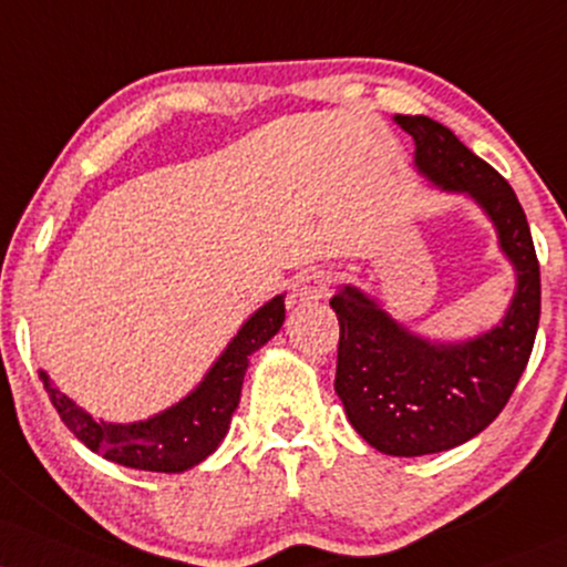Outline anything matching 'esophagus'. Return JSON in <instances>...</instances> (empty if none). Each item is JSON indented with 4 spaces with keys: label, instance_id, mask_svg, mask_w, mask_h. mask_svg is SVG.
Here are the masks:
<instances>
[{
    "label": "esophagus",
    "instance_id": "obj_1",
    "mask_svg": "<svg viewBox=\"0 0 567 567\" xmlns=\"http://www.w3.org/2000/svg\"><path fill=\"white\" fill-rule=\"evenodd\" d=\"M327 288H330V271L324 269H309L298 277L296 282V298L301 303L319 301V298L327 296Z\"/></svg>",
    "mask_w": 567,
    "mask_h": 567
}]
</instances>
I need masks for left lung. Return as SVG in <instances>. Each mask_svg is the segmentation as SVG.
Wrapping results in <instances>:
<instances>
[{
  "label": "left lung",
  "instance_id": "left-lung-1",
  "mask_svg": "<svg viewBox=\"0 0 567 567\" xmlns=\"http://www.w3.org/2000/svg\"><path fill=\"white\" fill-rule=\"evenodd\" d=\"M393 121L412 134L417 172L486 214L515 271L504 317L465 340L422 338L353 285L332 296L340 322L336 393L346 417L378 452L422 456L449 452L499 417L534 351L542 279L523 206L499 172L427 115Z\"/></svg>",
  "mask_w": 567,
  "mask_h": 567
}]
</instances>
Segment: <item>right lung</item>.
<instances>
[{"mask_svg":"<svg viewBox=\"0 0 567 567\" xmlns=\"http://www.w3.org/2000/svg\"><path fill=\"white\" fill-rule=\"evenodd\" d=\"M282 322L285 292L266 301L261 309L245 319L227 349L218 353L200 383L182 401L153 417L126 422V425L94 420L76 401L68 399L44 370H39V378L68 431L94 454L105 456L115 465L147 470V473H184L200 465L224 441L231 414L240 404L250 357L277 336Z\"/></svg>","mask_w":567,"mask_h":567,"instance_id":"right-lung-1","label":"right lung"}]
</instances>
